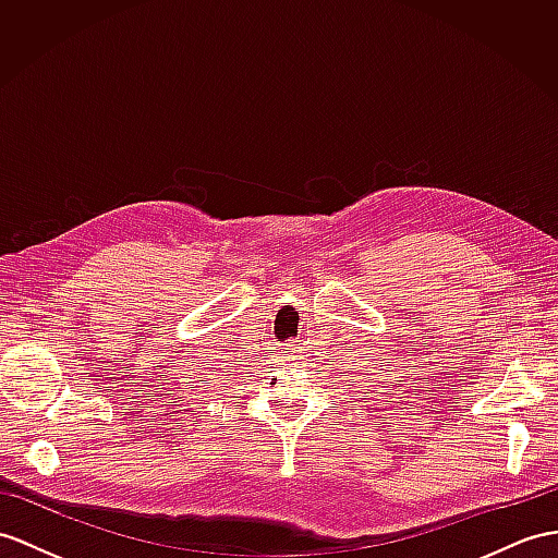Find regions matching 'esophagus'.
I'll use <instances>...</instances> for the list:
<instances>
[{
	"label": "esophagus",
	"instance_id": "34e87169",
	"mask_svg": "<svg viewBox=\"0 0 558 558\" xmlns=\"http://www.w3.org/2000/svg\"><path fill=\"white\" fill-rule=\"evenodd\" d=\"M281 360H283V362H289V360H293V350H289V348H287V350H283V352H281Z\"/></svg>",
	"mask_w": 558,
	"mask_h": 558
}]
</instances>
